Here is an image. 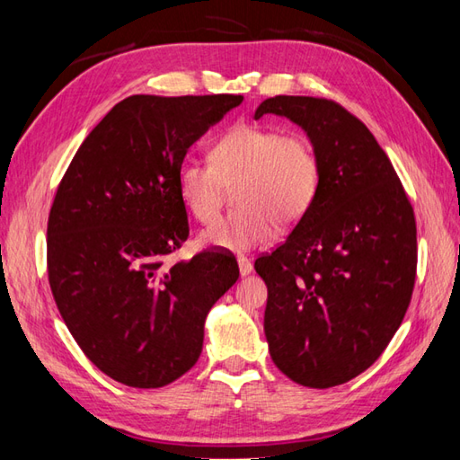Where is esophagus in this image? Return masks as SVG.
Here are the masks:
<instances>
[{"instance_id": "34e87169", "label": "esophagus", "mask_w": 460, "mask_h": 460, "mask_svg": "<svg viewBox=\"0 0 460 460\" xmlns=\"http://www.w3.org/2000/svg\"><path fill=\"white\" fill-rule=\"evenodd\" d=\"M237 262H239V272H241V277H247V275H251V272H252V265H251V261H249V259H245V257H239V259H237Z\"/></svg>"}]
</instances>
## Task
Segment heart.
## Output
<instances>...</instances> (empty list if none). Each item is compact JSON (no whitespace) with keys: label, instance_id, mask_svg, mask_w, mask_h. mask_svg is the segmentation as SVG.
<instances>
[{"label":"heart","instance_id":"b5f03b06","mask_svg":"<svg viewBox=\"0 0 460 460\" xmlns=\"http://www.w3.org/2000/svg\"><path fill=\"white\" fill-rule=\"evenodd\" d=\"M322 165L305 134H285L261 124H237L209 148V164L185 160L175 185L195 219L209 223L227 190L241 209L215 219L199 235L205 247L245 252L265 245L280 227L296 225L316 199Z\"/></svg>","mask_w":460,"mask_h":460}]
</instances>
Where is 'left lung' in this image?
Instances as JSON below:
<instances>
[{
    "label": "left lung",
    "instance_id": "left-lung-1",
    "mask_svg": "<svg viewBox=\"0 0 460 460\" xmlns=\"http://www.w3.org/2000/svg\"><path fill=\"white\" fill-rule=\"evenodd\" d=\"M269 112L302 126L322 165L308 213L255 261L269 351L296 384L334 387L374 364L402 326L417 275L415 213L387 154L344 106L272 96L255 119Z\"/></svg>",
    "mask_w": 460,
    "mask_h": 460
}]
</instances>
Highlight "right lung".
<instances>
[{"mask_svg": "<svg viewBox=\"0 0 460 460\" xmlns=\"http://www.w3.org/2000/svg\"><path fill=\"white\" fill-rule=\"evenodd\" d=\"M241 94L119 102L86 136L47 221V275L65 324L102 374L138 389L172 384L203 348L211 306L237 261L201 251L168 265L190 235L175 175L190 146Z\"/></svg>", "mask_w": 460, "mask_h": 460, "instance_id": "obj_1", "label": "right lung"}]
</instances>
